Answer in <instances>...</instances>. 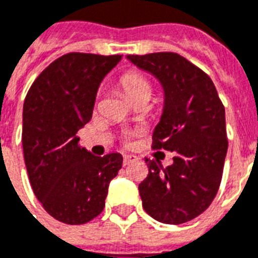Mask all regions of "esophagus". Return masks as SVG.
Here are the masks:
<instances>
[{
  "mask_svg": "<svg viewBox=\"0 0 258 258\" xmlns=\"http://www.w3.org/2000/svg\"><path fill=\"white\" fill-rule=\"evenodd\" d=\"M138 158L135 157V155L133 154H124L123 155V162H124V165H130L133 164V162H135Z\"/></svg>",
  "mask_w": 258,
  "mask_h": 258,
  "instance_id": "obj_1",
  "label": "esophagus"
}]
</instances>
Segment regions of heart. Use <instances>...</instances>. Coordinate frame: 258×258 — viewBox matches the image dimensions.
<instances>
[{
	"label": "heart",
	"instance_id": "1",
	"mask_svg": "<svg viewBox=\"0 0 258 258\" xmlns=\"http://www.w3.org/2000/svg\"><path fill=\"white\" fill-rule=\"evenodd\" d=\"M120 85L124 89L125 94L128 96L130 100L141 96V94H149L150 96L151 86L146 78L138 73H125L121 76Z\"/></svg>",
	"mask_w": 258,
	"mask_h": 258
}]
</instances>
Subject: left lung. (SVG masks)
<instances>
[{
  "mask_svg": "<svg viewBox=\"0 0 258 258\" xmlns=\"http://www.w3.org/2000/svg\"><path fill=\"white\" fill-rule=\"evenodd\" d=\"M125 58L160 82L164 105L153 149L176 153L166 168L146 158L149 174L139 184L142 206L155 221L181 225L206 211L221 185L229 146L225 107L211 78L181 55Z\"/></svg>",
  "mask_w": 258,
  "mask_h": 258,
  "instance_id": "left-lung-1",
  "label": "left lung"
}]
</instances>
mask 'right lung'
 Wrapping results in <instances>:
<instances>
[{"label":"right lung","mask_w":258,"mask_h":258,"mask_svg":"<svg viewBox=\"0 0 258 258\" xmlns=\"http://www.w3.org/2000/svg\"><path fill=\"white\" fill-rule=\"evenodd\" d=\"M121 55L70 52L40 73L23 107V150L37 200L52 218L84 225L103 211L120 153L97 157L78 145L98 86Z\"/></svg>","instance_id":"obj_1"}]
</instances>
